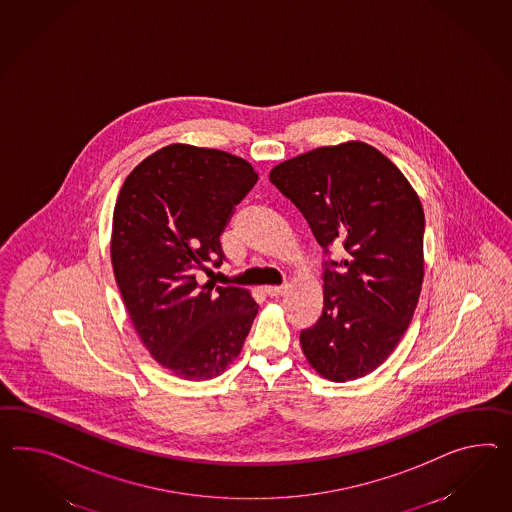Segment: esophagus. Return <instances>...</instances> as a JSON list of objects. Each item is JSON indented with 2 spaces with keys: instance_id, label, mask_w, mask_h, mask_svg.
Wrapping results in <instances>:
<instances>
[{
  "instance_id": "esophagus-1",
  "label": "esophagus",
  "mask_w": 512,
  "mask_h": 512,
  "mask_svg": "<svg viewBox=\"0 0 512 512\" xmlns=\"http://www.w3.org/2000/svg\"><path fill=\"white\" fill-rule=\"evenodd\" d=\"M286 289H288V286H265L263 291H265L269 297H280V295L286 293Z\"/></svg>"
}]
</instances>
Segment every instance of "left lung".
<instances>
[{
    "label": "left lung",
    "instance_id": "8db88e82",
    "mask_svg": "<svg viewBox=\"0 0 512 512\" xmlns=\"http://www.w3.org/2000/svg\"><path fill=\"white\" fill-rule=\"evenodd\" d=\"M269 180L310 224L317 243L347 258L325 269L323 314L301 332L323 379L366 377L392 354L420 299L425 215L407 176L375 146L347 141L286 159Z\"/></svg>",
    "mask_w": 512,
    "mask_h": 512
}]
</instances>
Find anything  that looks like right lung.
Listing matches in <instances>:
<instances>
[{"mask_svg": "<svg viewBox=\"0 0 512 512\" xmlns=\"http://www.w3.org/2000/svg\"><path fill=\"white\" fill-rule=\"evenodd\" d=\"M256 182L247 159L174 143L143 159L118 193V289L146 351L178 379L223 375L258 314L249 289L198 284V271L223 263L219 237Z\"/></svg>", "mask_w": 512, "mask_h": 512, "instance_id": "1", "label": "right lung"}]
</instances>
